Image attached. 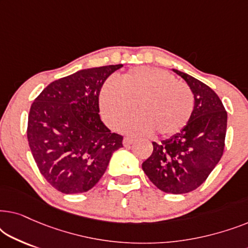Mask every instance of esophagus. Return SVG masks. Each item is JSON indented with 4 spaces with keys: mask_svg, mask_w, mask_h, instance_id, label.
<instances>
[{
    "mask_svg": "<svg viewBox=\"0 0 248 248\" xmlns=\"http://www.w3.org/2000/svg\"><path fill=\"white\" fill-rule=\"evenodd\" d=\"M134 142H135V139L130 138V137H125L124 140H123V144L125 145V147H128V145L134 143Z\"/></svg>",
    "mask_w": 248,
    "mask_h": 248,
    "instance_id": "34e87169",
    "label": "esophagus"
}]
</instances>
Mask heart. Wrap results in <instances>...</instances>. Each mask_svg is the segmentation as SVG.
I'll use <instances>...</instances> for the list:
<instances>
[{
  "label": "heart",
  "mask_w": 248,
  "mask_h": 248,
  "mask_svg": "<svg viewBox=\"0 0 248 248\" xmlns=\"http://www.w3.org/2000/svg\"><path fill=\"white\" fill-rule=\"evenodd\" d=\"M101 114L110 127L124 124L130 133L149 134L155 131L161 137L177 133L187 124L194 108V96L187 84L155 67L132 69L117 80L105 83L100 90Z\"/></svg>",
  "instance_id": "1"
}]
</instances>
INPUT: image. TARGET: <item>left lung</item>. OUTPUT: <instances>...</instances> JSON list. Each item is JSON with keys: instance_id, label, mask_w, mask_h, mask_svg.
<instances>
[{"instance_id": "1", "label": "left lung", "mask_w": 248, "mask_h": 248, "mask_svg": "<svg viewBox=\"0 0 248 248\" xmlns=\"http://www.w3.org/2000/svg\"><path fill=\"white\" fill-rule=\"evenodd\" d=\"M194 94V108L181 132L160 143L142 164L149 179L165 193L184 194L205 182L225 149L227 111L215 91L178 70Z\"/></svg>"}]
</instances>
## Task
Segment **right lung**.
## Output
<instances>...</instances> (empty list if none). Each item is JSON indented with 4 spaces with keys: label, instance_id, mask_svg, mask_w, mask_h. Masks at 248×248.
I'll return each mask as SVG.
<instances>
[{
    "label": "right lung",
    "instance_id": "obj_1",
    "mask_svg": "<svg viewBox=\"0 0 248 248\" xmlns=\"http://www.w3.org/2000/svg\"><path fill=\"white\" fill-rule=\"evenodd\" d=\"M122 64L80 70L53 81L30 107L29 147L47 182L64 194L88 192L106 171L123 137L99 116V93Z\"/></svg>",
    "mask_w": 248,
    "mask_h": 248
}]
</instances>
